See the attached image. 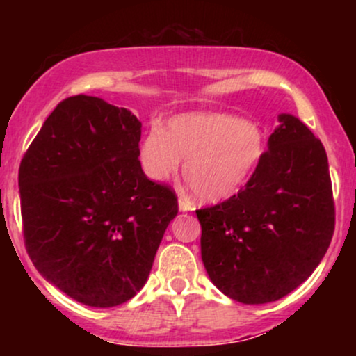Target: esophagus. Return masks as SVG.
Masks as SVG:
<instances>
[{"label":"esophagus","mask_w":356,"mask_h":356,"mask_svg":"<svg viewBox=\"0 0 356 356\" xmlns=\"http://www.w3.org/2000/svg\"><path fill=\"white\" fill-rule=\"evenodd\" d=\"M194 207H192V204L189 201H186V199H179V211L182 212H187V211H192Z\"/></svg>","instance_id":"1"}]
</instances>
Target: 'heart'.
<instances>
[{
	"instance_id": "b5f03b06",
	"label": "heart",
	"mask_w": 356,
	"mask_h": 356,
	"mask_svg": "<svg viewBox=\"0 0 356 356\" xmlns=\"http://www.w3.org/2000/svg\"><path fill=\"white\" fill-rule=\"evenodd\" d=\"M266 136L254 124L227 113L175 115L152 127L138 147V164L152 182L179 172L202 202H220L243 189L266 155Z\"/></svg>"
}]
</instances>
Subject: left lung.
Returning <instances> with one entry per match:
<instances>
[{
    "label": "left lung",
    "instance_id": "obj_1",
    "mask_svg": "<svg viewBox=\"0 0 356 356\" xmlns=\"http://www.w3.org/2000/svg\"><path fill=\"white\" fill-rule=\"evenodd\" d=\"M254 175L238 194L195 211L201 256L216 288L264 305L305 283L332 243L334 204L325 147L281 113Z\"/></svg>",
    "mask_w": 356,
    "mask_h": 356
}]
</instances>
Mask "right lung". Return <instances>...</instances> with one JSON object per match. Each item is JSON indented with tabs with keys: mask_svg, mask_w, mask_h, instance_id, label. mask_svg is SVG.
<instances>
[{
	"mask_svg": "<svg viewBox=\"0 0 356 356\" xmlns=\"http://www.w3.org/2000/svg\"><path fill=\"white\" fill-rule=\"evenodd\" d=\"M142 124L97 97L65 99L19 164L24 246L48 283L112 308L145 284L177 197L138 164Z\"/></svg>",
	"mask_w": 356,
	"mask_h": 356,
	"instance_id": "obj_1",
	"label": "right lung"
}]
</instances>
